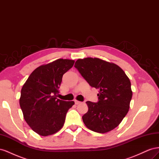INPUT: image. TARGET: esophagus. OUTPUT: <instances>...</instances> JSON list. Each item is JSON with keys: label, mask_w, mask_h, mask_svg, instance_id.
<instances>
[{"label": "esophagus", "mask_w": 159, "mask_h": 159, "mask_svg": "<svg viewBox=\"0 0 159 159\" xmlns=\"http://www.w3.org/2000/svg\"><path fill=\"white\" fill-rule=\"evenodd\" d=\"M74 102H75V105H78V104H80V103H81L80 102H79V101H77V100H75Z\"/></svg>", "instance_id": "34e87169"}]
</instances>
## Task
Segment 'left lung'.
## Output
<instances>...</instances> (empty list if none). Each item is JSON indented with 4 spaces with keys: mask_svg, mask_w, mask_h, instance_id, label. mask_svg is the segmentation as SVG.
<instances>
[{
    "mask_svg": "<svg viewBox=\"0 0 159 159\" xmlns=\"http://www.w3.org/2000/svg\"><path fill=\"white\" fill-rule=\"evenodd\" d=\"M74 67L90 86L99 89L97 103L86 102L88 111L82 117L85 126L99 133L111 131L129 111L131 81L119 66L96 57L79 59Z\"/></svg>",
    "mask_w": 159,
    "mask_h": 159,
    "instance_id": "left-lung-1",
    "label": "left lung"
}]
</instances>
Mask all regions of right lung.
<instances>
[{
  "mask_svg": "<svg viewBox=\"0 0 159 159\" xmlns=\"http://www.w3.org/2000/svg\"><path fill=\"white\" fill-rule=\"evenodd\" d=\"M74 60L58 59L34 70L21 89L20 106L24 118L34 131L42 136L57 132L74 102L57 99L63 75Z\"/></svg>",
  "mask_w": 159,
  "mask_h": 159,
  "instance_id": "right-lung-1",
  "label": "right lung"
}]
</instances>
